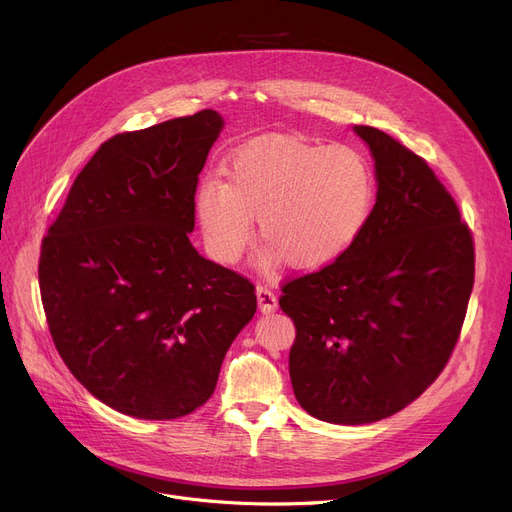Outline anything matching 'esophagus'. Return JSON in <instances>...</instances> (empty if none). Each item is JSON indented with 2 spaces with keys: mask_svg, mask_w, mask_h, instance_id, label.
<instances>
[{
  "mask_svg": "<svg viewBox=\"0 0 512 512\" xmlns=\"http://www.w3.org/2000/svg\"><path fill=\"white\" fill-rule=\"evenodd\" d=\"M257 303L261 313H274L278 309L276 294L267 286H257Z\"/></svg>",
  "mask_w": 512,
  "mask_h": 512,
  "instance_id": "esophagus-1",
  "label": "esophagus"
}]
</instances>
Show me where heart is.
<instances>
[{
    "mask_svg": "<svg viewBox=\"0 0 512 512\" xmlns=\"http://www.w3.org/2000/svg\"><path fill=\"white\" fill-rule=\"evenodd\" d=\"M226 176L195 191V215L209 253L234 263L255 232L267 242L261 265L280 257L297 270L340 259L363 234L375 203L367 159L346 145L267 137L240 147Z\"/></svg>",
    "mask_w": 512,
    "mask_h": 512,
    "instance_id": "b5f03b06",
    "label": "heart"
}]
</instances>
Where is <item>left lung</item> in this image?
<instances>
[{"mask_svg": "<svg viewBox=\"0 0 512 512\" xmlns=\"http://www.w3.org/2000/svg\"><path fill=\"white\" fill-rule=\"evenodd\" d=\"M378 195L355 245L284 284L294 321L290 382L313 417L361 425L421 396L459 340L475 253L459 207L425 161L373 126H355Z\"/></svg>", "mask_w": 512, "mask_h": 512, "instance_id": "obj_1", "label": "left lung"}]
</instances>
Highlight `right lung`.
<instances>
[{
	"instance_id": "right-lung-1",
	"label": "right lung",
	"mask_w": 512,
	"mask_h": 512,
	"mask_svg": "<svg viewBox=\"0 0 512 512\" xmlns=\"http://www.w3.org/2000/svg\"><path fill=\"white\" fill-rule=\"evenodd\" d=\"M224 118L203 110L116 134L89 159L47 230L39 286L60 357L103 405L178 419L209 400L255 286L205 259L199 174Z\"/></svg>"
}]
</instances>
